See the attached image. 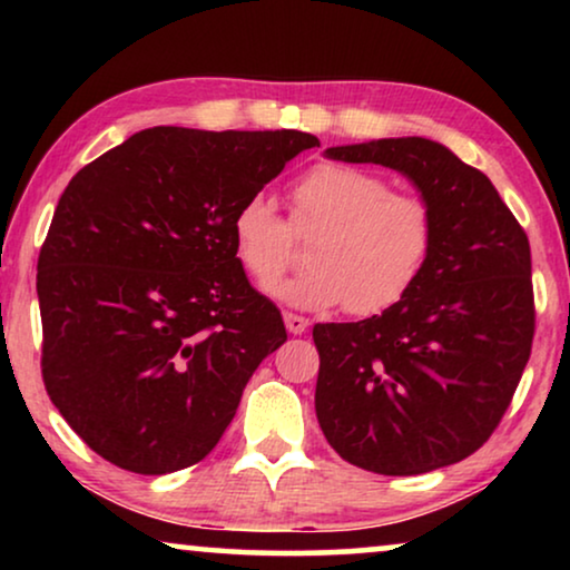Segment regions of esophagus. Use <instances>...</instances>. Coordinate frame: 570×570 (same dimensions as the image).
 Here are the masks:
<instances>
[{
	"instance_id": "34e87169",
	"label": "esophagus",
	"mask_w": 570,
	"mask_h": 570,
	"mask_svg": "<svg viewBox=\"0 0 570 570\" xmlns=\"http://www.w3.org/2000/svg\"><path fill=\"white\" fill-rule=\"evenodd\" d=\"M285 326L291 334H303L308 330V318L298 314H285Z\"/></svg>"
}]
</instances>
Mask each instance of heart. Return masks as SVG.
Instances as JSON below:
<instances>
[{
	"label": "heart",
	"instance_id": "obj_1",
	"mask_svg": "<svg viewBox=\"0 0 570 570\" xmlns=\"http://www.w3.org/2000/svg\"><path fill=\"white\" fill-rule=\"evenodd\" d=\"M295 232L320 233L309 253L315 267L269 285V295L308 311L347 306L357 316L407 298L435 246V220L423 199L342 163H318L295 181L291 220L264 191L248 194L230 220L238 262L262 285L292 261Z\"/></svg>",
	"mask_w": 570,
	"mask_h": 570
}]
</instances>
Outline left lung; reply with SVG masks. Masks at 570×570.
Masks as SVG:
<instances>
[{"mask_svg": "<svg viewBox=\"0 0 570 570\" xmlns=\"http://www.w3.org/2000/svg\"><path fill=\"white\" fill-rule=\"evenodd\" d=\"M407 176L435 220L420 283L381 316L316 324V417L345 462L376 474L456 464L490 439L532 353L527 233L482 170L425 137L326 147Z\"/></svg>", "mask_w": 570, "mask_h": 570, "instance_id": "left-lung-1", "label": "left lung"}]
</instances>
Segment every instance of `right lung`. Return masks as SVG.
<instances>
[{
  "label": "right lung",
  "instance_id": "1",
  "mask_svg": "<svg viewBox=\"0 0 570 570\" xmlns=\"http://www.w3.org/2000/svg\"><path fill=\"white\" fill-rule=\"evenodd\" d=\"M306 131L153 127L88 163L38 256L43 384L88 446L168 474L217 446L259 363L287 340L230 220Z\"/></svg>",
  "mask_w": 570,
  "mask_h": 570
}]
</instances>
